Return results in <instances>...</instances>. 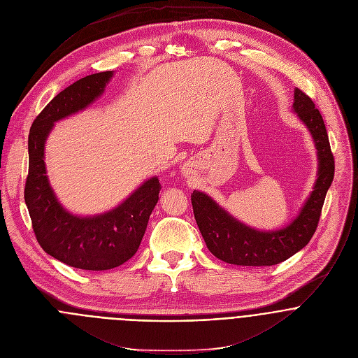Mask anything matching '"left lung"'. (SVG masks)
I'll list each match as a JSON object with an SVG mask.
<instances>
[{
  "label": "left lung",
  "instance_id": "8db88e82",
  "mask_svg": "<svg viewBox=\"0 0 358 358\" xmlns=\"http://www.w3.org/2000/svg\"><path fill=\"white\" fill-rule=\"evenodd\" d=\"M294 111L313 138L319 168L315 187L291 224L273 231H259L234 219L206 193H192L194 219L208 251L227 264L276 265L306 247L317 229L324 197L334 178V158L320 111L299 89H295Z\"/></svg>",
  "mask_w": 358,
  "mask_h": 358
}]
</instances>
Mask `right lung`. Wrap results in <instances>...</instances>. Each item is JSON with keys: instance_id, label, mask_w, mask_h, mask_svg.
I'll use <instances>...</instances> for the list:
<instances>
[{"instance_id": "obj_1", "label": "right lung", "mask_w": 358, "mask_h": 358, "mask_svg": "<svg viewBox=\"0 0 358 358\" xmlns=\"http://www.w3.org/2000/svg\"><path fill=\"white\" fill-rule=\"evenodd\" d=\"M113 75L101 71L66 87L35 118L28 136L29 171L24 197L36 240L53 258L87 271L115 268L138 251L161 190L154 176L113 210L82 217L69 213L50 187L45 142L53 124L89 107L104 93Z\"/></svg>"}]
</instances>
